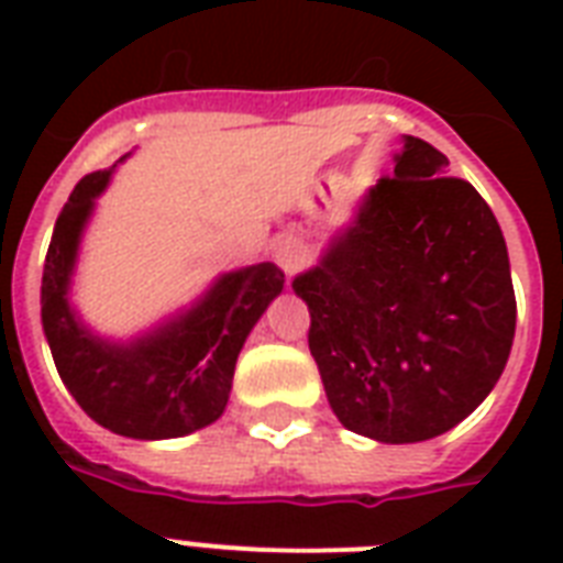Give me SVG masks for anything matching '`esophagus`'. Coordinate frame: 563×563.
Here are the masks:
<instances>
[{"instance_id": "1", "label": "esophagus", "mask_w": 563, "mask_h": 563, "mask_svg": "<svg viewBox=\"0 0 563 563\" xmlns=\"http://www.w3.org/2000/svg\"><path fill=\"white\" fill-rule=\"evenodd\" d=\"M272 256H274V263H277V268H280L286 277H295V274H298L300 268L307 265L309 251H307V245L300 242V239L286 236L272 247Z\"/></svg>"}]
</instances>
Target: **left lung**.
I'll return each mask as SVG.
<instances>
[{
  "instance_id": "left-lung-1",
  "label": "left lung",
  "mask_w": 563,
  "mask_h": 563,
  "mask_svg": "<svg viewBox=\"0 0 563 563\" xmlns=\"http://www.w3.org/2000/svg\"><path fill=\"white\" fill-rule=\"evenodd\" d=\"M444 154L402 136L394 178L362 195L318 265L291 280L335 418L383 444L462 423L515 342L511 265L494 212Z\"/></svg>"
}]
</instances>
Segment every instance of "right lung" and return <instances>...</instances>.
<instances>
[{
    "instance_id": "add662e5",
    "label": "right lung",
    "mask_w": 563,
    "mask_h": 563,
    "mask_svg": "<svg viewBox=\"0 0 563 563\" xmlns=\"http://www.w3.org/2000/svg\"><path fill=\"white\" fill-rule=\"evenodd\" d=\"M113 169L84 175L57 216L40 286L43 333L57 374L99 427L140 441L189 435L221 418L239 351L283 291V272L256 263L221 274L192 307L152 330L128 342L99 335L75 312L69 289L84 228Z\"/></svg>"
}]
</instances>
